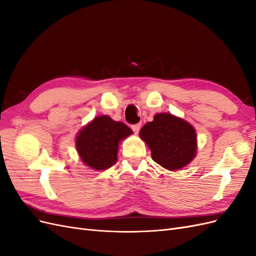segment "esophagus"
<instances>
[{
	"mask_svg": "<svg viewBox=\"0 0 256 256\" xmlns=\"http://www.w3.org/2000/svg\"><path fill=\"white\" fill-rule=\"evenodd\" d=\"M131 129L134 130V134H138L141 129V124H136V125H132V126H131Z\"/></svg>",
	"mask_w": 256,
	"mask_h": 256,
	"instance_id": "esophagus-1",
	"label": "esophagus"
}]
</instances>
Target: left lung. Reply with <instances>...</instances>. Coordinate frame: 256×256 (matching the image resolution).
<instances>
[{"label":"left lung","instance_id":"8db88e82","mask_svg":"<svg viewBox=\"0 0 256 256\" xmlns=\"http://www.w3.org/2000/svg\"><path fill=\"white\" fill-rule=\"evenodd\" d=\"M140 136L152 150V158L164 168L176 171L196 154V132L188 122L170 113L154 116L140 130Z\"/></svg>","mask_w":256,"mask_h":256}]
</instances>
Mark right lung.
Instances as JSON below:
<instances>
[{
	"instance_id": "add662e5",
	"label": "right lung",
	"mask_w": 256,
	"mask_h": 256,
	"mask_svg": "<svg viewBox=\"0 0 256 256\" xmlns=\"http://www.w3.org/2000/svg\"><path fill=\"white\" fill-rule=\"evenodd\" d=\"M132 134L127 125L106 115L97 116L82 128L76 138L81 160L94 170H106L118 161V144Z\"/></svg>"
}]
</instances>
